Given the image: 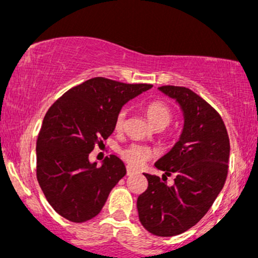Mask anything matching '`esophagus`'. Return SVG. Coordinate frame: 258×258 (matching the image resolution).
<instances>
[{"instance_id": "obj_1", "label": "esophagus", "mask_w": 258, "mask_h": 258, "mask_svg": "<svg viewBox=\"0 0 258 258\" xmlns=\"http://www.w3.org/2000/svg\"><path fill=\"white\" fill-rule=\"evenodd\" d=\"M136 173H138L137 171L133 170L132 167H127V176H133V174H136Z\"/></svg>"}]
</instances>
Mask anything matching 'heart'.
Listing matches in <instances>:
<instances>
[{"instance_id": "obj_1", "label": "heart", "mask_w": 258, "mask_h": 258, "mask_svg": "<svg viewBox=\"0 0 258 258\" xmlns=\"http://www.w3.org/2000/svg\"><path fill=\"white\" fill-rule=\"evenodd\" d=\"M146 115L152 123L154 128H162L167 127L173 119V110L167 103L161 102V100H154L150 102L146 106ZM127 110L126 109H121L117 112L116 117H115V130L121 131L123 130L126 123ZM121 158H122L130 166L133 167H141L154 155L153 150L149 147L142 146V144H131V146L123 148L120 152Z\"/></svg>"}]
</instances>
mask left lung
<instances>
[{"label": "left lung", "instance_id": "1", "mask_svg": "<svg viewBox=\"0 0 258 258\" xmlns=\"http://www.w3.org/2000/svg\"><path fill=\"white\" fill-rule=\"evenodd\" d=\"M159 90L178 103L184 127L172 149L155 162L165 171L162 179L144 173L148 188L138 197L137 210L148 232L174 236L195 226L218 197L227 179L230 144L221 115L206 100L186 87ZM171 174L175 184L167 186Z\"/></svg>", "mask_w": 258, "mask_h": 258}]
</instances>
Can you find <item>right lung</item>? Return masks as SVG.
Here are the masks:
<instances>
[{"instance_id": "add662e5", "label": "right lung", "mask_w": 258, "mask_h": 258, "mask_svg": "<svg viewBox=\"0 0 258 258\" xmlns=\"http://www.w3.org/2000/svg\"><path fill=\"white\" fill-rule=\"evenodd\" d=\"M152 87L94 78L65 92L46 112L36 142V176L61 217L82 223L102 211L126 167L115 155L97 167L88 155L114 131L122 105Z\"/></svg>"}]
</instances>
